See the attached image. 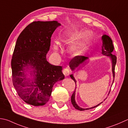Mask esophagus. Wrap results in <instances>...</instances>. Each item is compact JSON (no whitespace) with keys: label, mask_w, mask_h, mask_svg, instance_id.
<instances>
[{"label":"esophagus","mask_w":128,"mask_h":128,"mask_svg":"<svg viewBox=\"0 0 128 128\" xmlns=\"http://www.w3.org/2000/svg\"><path fill=\"white\" fill-rule=\"evenodd\" d=\"M62 72H63V74H64V75L66 76H68L70 74V70H69V68H65L64 70H63V71H62Z\"/></svg>","instance_id":"1"}]
</instances>
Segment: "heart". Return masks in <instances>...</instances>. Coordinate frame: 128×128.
<instances>
[{
  "label": "heart",
  "instance_id": "b5f03b06",
  "mask_svg": "<svg viewBox=\"0 0 128 128\" xmlns=\"http://www.w3.org/2000/svg\"><path fill=\"white\" fill-rule=\"evenodd\" d=\"M89 34V32H84V31H76L72 33L67 34L64 38V41L66 43L72 44L74 43L78 40L80 39L81 38L88 36ZM85 43L84 42H79L76 43L72 45L70 49V53L74 56L79 54L82 52V49L84 48ZM53 49L55 52H57L58 51V46L56 44L53 45Z\"/></svg>",
  "mask_w": 128,
  "mask_h": 128
}]
</instances>
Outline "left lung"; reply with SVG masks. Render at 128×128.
Masks as SVG:
<instances>
[{"instance_id": "1", "label": "left lung", "mask_w": 128, "mask_h": 128, "mask_svg": "<svg viewBox=\"0 0 128 128\" xmlns=\"http://www.w3.org/2000/svg\"><path fill=\"white\" fill-rule=\"evenodd\" d=\"M102 54L104 55V56H108L112 60V74H113V78H114V80H114V77H115V66H116V56H115V55L112 54V52L114 50V46L113 44H112V40L108 36H106V35H103L102 37ZM88 59V58L86 56H76L72 58L70 62H69V66L70 68L72 70H74L75 69L77 68L78 66H79L80 64H82V62H84L86 60ZM71 78L74 81L75 83L76 84V80L75 79V78L73 76V75L72 74L70 76ZM76 89H75V90L73 92V94H72V97H71V102H72V104L73 106L77 110H79L80 111H83L85 110H89L90 109L94 108L98 106H99L100 104H101L102 102L101 103L99 104L97 106L90 108H86V109H83L82 108L79 107L78 105L76 104V100H75V95H76Z\"/></svg>"}]
</instances>
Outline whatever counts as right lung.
<instances>
[{"instance_id":"1","label":"right lung","mask_w":128,"mask_h":128,"mask_svg":"<svg viewBox=\"0 0 128 128\" xmlns=\"http://www.w3.org/2000/svg\"><path fill=\"white\" fill-rule=\"evenodd\" d=\"M57 21L33 22L19 36L12 54V80L18 96L34 106L46 104L56 82L64 79L62 66L46 60L51 37L58 26ZM31 70L27 78L26 72Z\"/></svg>"}]
</instances>
